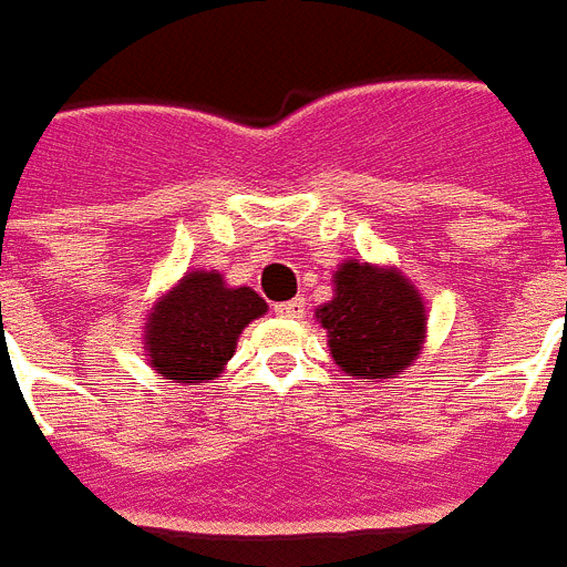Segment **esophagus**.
I'll use <instances>...</instances> for the list:
<instances>
[{
	"mask_svg": "<svg viewBox=\"0 0 567 567\" xmlns=\"http://www.w3.org/2000/svg\"><path fill=\"white\" fill-rule=\"evenodd\" d=\"M274 311L279 313V317H285V320H299V317L306 313V299L297 297V299H288V302H279Z\"/></svg>",
	"mask_w": 567,
	"mask_h": 567,
	"instance_id": "esophagus-1",
	"label": "esophagus"
}]
</instances>
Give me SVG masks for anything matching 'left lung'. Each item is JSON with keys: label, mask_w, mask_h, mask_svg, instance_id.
<instances>
[{"label": "left lung", "mask_w": 567, "mask_h": 567, "mask_svg": "<svg viewBox=\"0 0 567 567\" xmlns=\"http://www.w3.org/2000/svg\"><path fill=\"white\" fill-rule=\"evenodd\" d=\"M317 320L340 372L360 383L398 378L426 337V308L415 285L401 270L357 259L337 268L334 299L317 308Z\"/></svg>", "instance_id": "8db88e82"}]
</instances>
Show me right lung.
<instances>
[{"label": "right lung", "instance_id": "add662e5", "mask_svg": "<svg viewBox=\"0 0 567 567\" xmlns=\"http://www.w3.org/2000/svg\"><path fill=\"white\" fill-rule=\"evenodd\" d=\"M268 311L254 288H227L216 270H189L146 317L152 369L173 383H207L225 372L247 322Z\"/></svg>", "mask_w": 567, "mask_h": 567}]
</instances>
